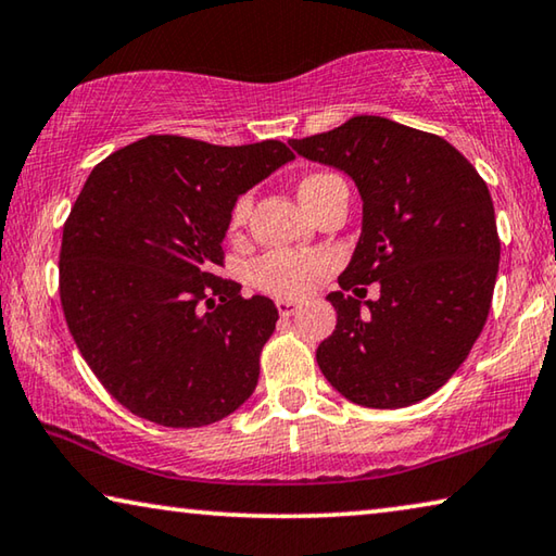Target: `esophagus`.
I'll list each match as a JSON object with an SVG mask.
<instances>
[{
    "label": "esophagus",
    "instance_id": "34e87169",
    "mask_svg": "<svg viewBox=\"0 0 556 556\" xmlns=\"http://www.w3.org/2000/svg\"><path fill=\"white\" fill-rule=\"evenodd\" d=\"M277 312L279 316H294L299 312V304L289 302V299H277Z\"/></svg>",
    "mask_w": 556,
    "mask_h": 556
}]
</instances>
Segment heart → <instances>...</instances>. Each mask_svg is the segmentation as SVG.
Returning a JSON list of instances; mask_svg holds the SVG:
<instances>
[{"instance_id":"obj_1","label":"heart","mask_w":556,"mask_h":556,"mask_svg":"<svg viewBox=\"0 0 556 556\" xmlns=\"http://www.w3.org/2000/svg\"><path fill=\"white\" fill-rule=\"evenodd\" d=\"M339 180L337 175L329 173H314L306 175V178L299 182V198H302L304 207L314 205V200L319 198V192L326 185ZM252 210V198L240 195L235 200L230 210V232H240L247 217H250ZM331 262L321 252L312 250H271L252 264L250 269V281L254 289L260 292H267L277 299H302L312 292V289L319 285L326 277Z\"/></svg>"}]
</instances>
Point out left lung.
I'll use <instances>...</instances> for the list:
<instances>
[{"label":"left lung","instance_id":"obj_1","mask_svg":"<svg viewBox=\"0 0 556 556\" xmlns=\"http://www.w3.org/2000/svg\"><path fill=\"white\" fill-rule=\"evenodd\" d=\"M289 146L351 175L364 200L341 292L326 296L337 329L316 349L321 374L366 408L428 399L468 358L490 314L500 237L488 185L447 140L381 116ZM374 280L382 296L361 305L359 285Z\"/></svg>","mask_w":556,"mask_h":556}]
</instances>
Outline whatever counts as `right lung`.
Listing matches in <instances>:
<instances>
[{"label": "right lung", "mask_w": 556, "mask_h": 556, "mask_svg": "<svg viewBox=\"0 0 556 556\" xmlns=\"http://www.w3.org/2000/svg\"><path fill=\"white\" fill-rule=\"evenodd\" d=\"M281 140L148 136L93 167L64 223L59 296L101 386L134 416L200 428L260 378L277 306L219 277L235 200L289 163Z\"/></svg>", "instance_id": "1"}]
</instances>
